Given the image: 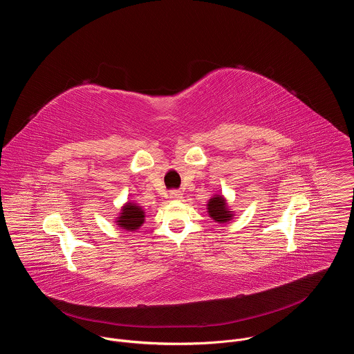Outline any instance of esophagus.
Listing matches in <instances>:
<instances>
[{"label":"esophagus","mask_w":354,"mask_h":354,"mask_svg":"<svg viewBox=\"0 0 354 354\" xmlns=\"http://www.w3.org/2000/svg\"><path fill=\"white\" fill-rule=\"evenodd\" d=\"M171 197H172L174 200H182V198H183V194H182V192H179V190H174V192L171 193Z\"/></svg>","instance_id":"34e87169"}]
</instances>
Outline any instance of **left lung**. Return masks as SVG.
Returning <instances> with one entry per match:
<instances>
[{"mask_svg":"<svg viewBox=\"0 0 354 354\" xmlns=\"http://www.w3.org/2000/svg\"><path fill=\"white\" fill-rule=\"evenodd\" d=\"M207 214L218 224H225L235 217V212L228 206L223 193H214L207 201Z\"/></svg>","mask_w":354,"mask_h":354,"instance_id":"8db88e82","label":"left lung"}]
</instances>
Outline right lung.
I'll return each instance as SVG.
<instances>
[{"label":"right lung","instance_id":"right-lung-1","mask_svg":"<svg viewBox=\"0 0 354 354\" xmlns=\"http://www.w3.org/2000/svg\"><path fill=\"white\" fill-rule=\"evenodd\" d=\"M145 221L144 209L136 203L134 200H129L122 206L118 217H115V223L119 228L126 231H137Z\"/></svg>","mask_w":354,"mask_h":354}]
</instances>
